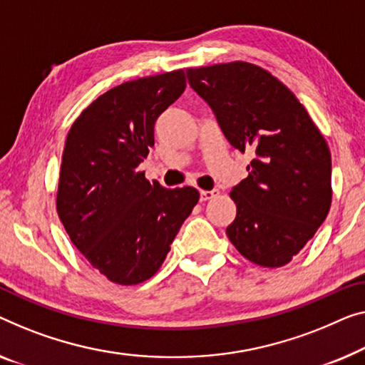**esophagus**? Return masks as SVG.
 <instances>
[{
  "mask_svg": "<svg viewBox=\"0 0 365 365\" xmlns=\"http://www.w3.org/2000/svg\"><path fill=\"white\" fill-rule=\"evenodd\" d=\"M217 190H201L200 192V200L201 201H208V200H213L215 197H217Z\"/></svg>",
  "mask_w": 365,
  "mask_h": 365,
  "instance_id": "1",
  "label": "esophagus"
}]
</instances>
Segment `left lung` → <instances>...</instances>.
<instances>
[{
    "label": "left lung",
    "mask_w": 365,
    "mask_h": 365,
    "mask_svg": "<svg viewBox=\"0 0 365 365\" xmlns=\"http://www.w3.org/2000/svg\"><path fill=\"white\" fill-rule=\"evenodd\" d=\"M187 78L232 148L252 155L249 175L231 190L237 215L227 237L251 262L282 267L328 216V144L297 96L257 65L188 68Z\"/></svg>",
    "instance_id": "obj_1"
}]
</instances>
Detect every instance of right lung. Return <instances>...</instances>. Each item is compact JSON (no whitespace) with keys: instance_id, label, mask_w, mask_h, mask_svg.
Masks as SVG:
<instances>
[{"instance_id":"add662e5","label":"right lung","mask_w":365,"mask_h":365,"mask_svg":"<svg viewBox=\"0 0 365 365\" xmlns=\"http://www.w3.org/2000/svg\"><path fill=\"white\" fill-rule=\"evenodd\" d=\"M185 86L183 70L126 81L96 98L68 130L57 213L75 247L114 284L150 279L198 203L197 188L168 190L138 172L157 118Z\"/></svg>"}]
</instances>
